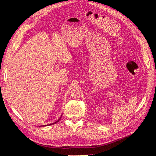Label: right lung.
Here are the masks:
<instances>
[{
	"mask_svg": "<svg viewBox=\"0 0 156 156\" xmlns=\"http://www.w3.org/2000/svg\"><path fill=\"white\" fill-rule=\"evenodd\" d=\"M59 120H60V119H58V121H57V122H54L53 124H55V123H57V122H58V121H59ZM50 125H51V124H50ZM51 125H52V124H51ZM46 126H47V125H46Z\"/></svg>",
	"mask_w": 156,
	"mask_h": 156,
	"instance_id": "obj_1",
	"label": "right lung"
}]
</instances>
